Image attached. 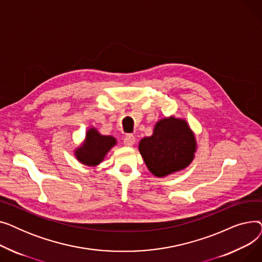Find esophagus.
Listing matches in <instances>:
<instances>
[{"instance_id":"obj_1","label":"esophagus","mask_w":262,"mask_h":262,"mask_svg":"<svg viewBox=\"0 0 262 262\" xmlns=\"http://www.w3.org/2000/svg\"><path fill=\"white\" fill-rule=\"evenodd\" d=\"M135 142H136L135 136H133V135H130V134H128V135H126L125 137H124V140H123L124 145H126V146H132V145H134V143H135Z\"/></svg>"}]
</instances>
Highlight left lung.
<instances>
[{"label":"left lung","mask_w":262,"mask_h":262,"mask_svg":"<svg viewBox=\"0 0 262 262\" xmlns=\"http://www.w3.org/2000/svg\"><path fill=\"white\" fill-rule=\"evenodd\" d=\"M196 141L187 121L175 117L156 123L153 135L139 142V152L149 172L164 177L187 168L194 158Z\"/></svg>","instance_id":"left-lung-1"}]
</instances>
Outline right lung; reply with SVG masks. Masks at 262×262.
I'll return each instance as SVG.
<instances>
[{
  "label": "right lung",
  "instance_id": "add662e5",
  "mask_svg": "<svg viewBox=\"0 0 262 262\" xmlns=\"http://www.w3.org/2000/svg\"><path fill=\"white\" fill-rule=\"evenodd\" d=\"M117 144L113 136H103L94 127L86 133V139L80 146L75 149L76 159L85 166L95 167L100 164L110 148Z\"/></svg>",
  "mask_w": 262,
  "mask_h": 262
}]
</instances>
